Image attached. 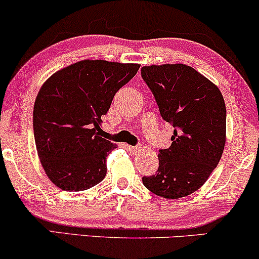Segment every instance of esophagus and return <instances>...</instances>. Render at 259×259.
I'll return each mask as SVG.
<instances>
[{"label": "esophagus", "mask_w": 259, "mask_h": 259, "mask_svg": "<svg viewBox=\"0 0 259 259\" xmlns=\"http://www.w3.org/2000/svg\"><path fill=\"white\" fill-rule=\"evenodd\" d=\"M126 149L128 150L131 154H137V152H138L140 150L139 146H132V145H127Z\"/></svg>", "instance_id": "34e87169"}]
</instances>
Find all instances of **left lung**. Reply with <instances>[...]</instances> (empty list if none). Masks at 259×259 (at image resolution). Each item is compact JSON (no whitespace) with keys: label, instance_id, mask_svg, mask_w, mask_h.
Wrapping results in <instances>:
<instances>
[{"label":"left lung","instance_id":"1","mask_svg":"<svg viewBox=\"0 0 259 259\" xmlns=\"http://www.w3.org/2000/svg\"><path fill=\"white\" fill-rule=\"evenodd\" d=\"M142 76L162 119L174 127L171 145L159 150L157 173L143 177V184L159 197H186L205 184L221 159L225 100L213 82L183 63L144 66Z\"/></svg>","mask_w":259,"mask_h":259}]
</instances>
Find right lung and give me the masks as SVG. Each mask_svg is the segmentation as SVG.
<instances>
[{"label":"right lung","mask_w":259,"mask_h":259,"mask_svg":"<svg viewBox=\"0 0 259 259\" xmlns=\"http://www.w3.org/2000/svg\"><path fill=\"white\" fill-rule=\"evenodd\" d=\"M139 67L82 60L54 73L41 86L33 107L34 142L46 174L57 187L76 192L103 180L107 156L116 145L102 136V116Z\"/></svg>","instance_id":"right-lung-1"}]
</instances>
